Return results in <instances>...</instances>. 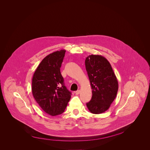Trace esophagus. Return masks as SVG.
<instances>
[{
  "mask_svg": "<svg viewBox=\"0 0 150 150\" xmlns=\"http://www.w3.org/2000/svg\"><path fill=\"white\" fill-rule=\"evenodd\" d=\"M79 93H80V91L79 90H77V91H75V94L76 95H78V94H79Z\"/></svg>",
  "mask_w": 150,
  "mask_h": 150,
  "instance_id": "obj_1",
  "label": "esophagus"
}]
</instances>
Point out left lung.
<instances>
[{
  "instance_id": "obj_1",
  "label": "left lung",
  "mask_w": 150,
  "mask_h": 150,
  "mask_svg": "<svg viewBox=\"0 0 150 150\" xmlns=\"http://www.w3.org/2000/svg\"><path fill=\"white\" fill-rule=\"evenodd\" d=\"M85 63L92 89V98L87 107L91 113L101 114L109 109L115 99L118 81L110 63L103 56L90 55Z\"/></svg>"
}]
</instances>
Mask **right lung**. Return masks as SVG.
Instances as JSON below:
<instances>
[{"mask_svg": "<svg viewBox=\"0 0 150 150\" xmlns=\"http://www.w3.org/2000/svg\"><path fill=\"white\" fill-rule=\"evenodd\" d=\"M66 50L46 56L39 64L32 79L33 97L46 113L54 116L65 111L71 93L64 85L60 68Z\"/></svg>", "mask_w": 150, "mask_h": 150, "instance_id": "obj_1", "label": "right lung"}]
</instances>
